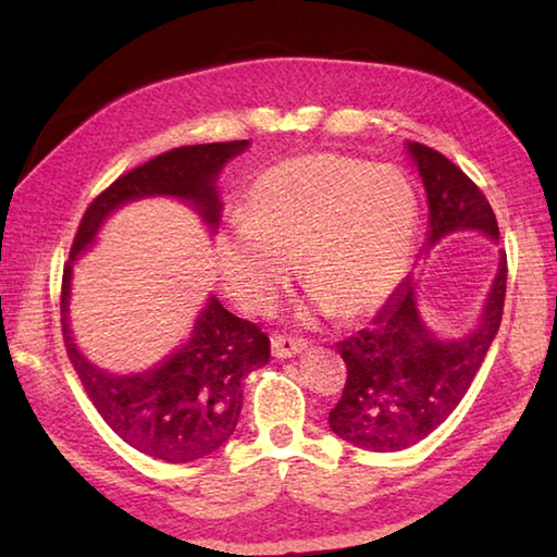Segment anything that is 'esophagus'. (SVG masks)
Listing matches in <instances>:
<instances>
[{"mask_svg": "<svg viewBox=\"0 0 557 557\" xmlns=\"http://www.w3.org/2000/svg\"><path fill=\"white\" fill-rule=\"evenodd\" d=\"M307 351L305 342H297V338L289 336H272V356L275 358H292Z\"/></svg>", "mask_w": 557, "mask_h": 557, "instance_id": "esophagus-1", "label": "esophagus"}]
</instances>
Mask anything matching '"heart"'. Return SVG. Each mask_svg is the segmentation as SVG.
<instances>
[{
  "mask_svg": "<svg viewBox=\"0 0 557 557\" xmlns=\"http://www.w3.org/2000/svg\"><path fill=\"white\" fill-rule=\"evenodd\" d=\"M418 206L400 172L312 152L285 159L250 184L243 225L215 240L225 295L265 314L299 280L314 312L358 319L379 309L408 262Z\"/></svg>",
  "mask_w": 557,
  "mask_h": 557,
  "instance_id": "b5f03b06",
  "label": "heart"
}]
</instances>
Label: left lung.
Returning a JSON list of instances; mask_svg holds the SVG:
<instances>
[{"mask_svg":"<svg viewBox=\"0 0 557 557\" xmlns=\"http://www.w3.org/2000/svg\"><path fill=\"white\" fill-rule=\"evenodd\" d=\"M428 194L425 252L451 233L476 231L498 243L492 206L471 178L445 154L408 143ZM506 297V252L476 324L461 336H437L418 307L414 277L393 292L369 329L338 342L346 361L342 400L329 412V428L351 445L371 451H400L445 422L465 398L488 346L502 326Z\"/></svg>","mask_w":557,"mask_h":557,"instance_id":"left-lung-1","label":"left lung"}]
</instances>
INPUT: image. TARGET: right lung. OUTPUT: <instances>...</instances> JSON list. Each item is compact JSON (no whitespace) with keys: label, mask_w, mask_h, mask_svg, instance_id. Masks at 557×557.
<instances>
[{"label":"right lung","mask_w":557,"mask_h":557,"mask_svg":"<svg viewBox=\"0 0 557 557\" xmlns=\"http://www.w3.org/2000/svg\"><path fill=\"white\" fill-rule=\"evenodd\" d=\"M248 147V139L176 147L122 174L88 206L63 270V342L83 388L112 432L143 455L169 465L201 459L228 442L243 408L240 383L270 361V338L211 295L191 334L166 358L137 373H110L92 363L73 338L69 317L73 262L96 245L112 213L154 196L191 206L213 233L223 211L215 182L223 166Z\"/></svg>","instance_id":"1"}]
</instances>
